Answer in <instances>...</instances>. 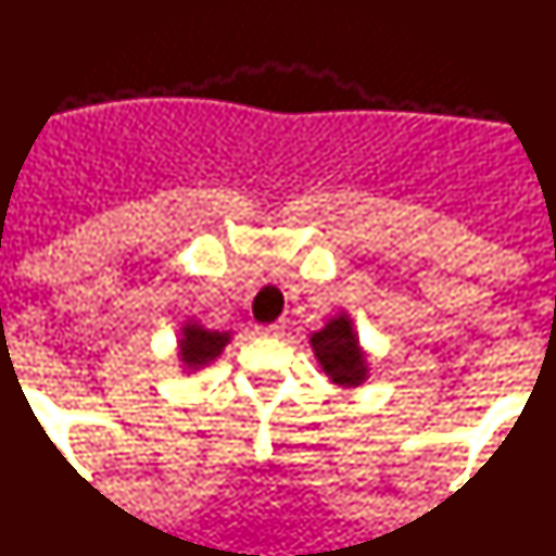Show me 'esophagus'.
Listing matches in <instances>:
<instances>
[{
    "mask_svg": "<svg viewBox=\"0 0 556 556\" xmlns=\"http://www.w3.org/2000/svg\"><path fill=\"white\" fill-rule=\"evenodd\" d=\"M282 330H285V320H277V323H269V326L258 328V333H262V336H279Z\"/></svg>",
    "mask_w": 556,
    "mask_h": 556,
    "instance_id": "obj_1",
    "label": "esophagus"
}]
</instances>
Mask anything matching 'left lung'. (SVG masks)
<instances>
[{
    "label": "left lung",
    "mask_w": 556,
    "mask_h": 556,
    "mask_svg": "<svg viewBox=\"0 0 556 556\" xmlns=\"http://www.w3.org/2000/svg\"><path fill=\"white\" fill-rule=\"evenodd\" d=\"M320 369L339 388H359L369 377L367 351L362 349L354 323L346 313L330 318L320 330L311 336Z\"/></svg>",
    "instance_id": "obj_1"
}]
</instances>
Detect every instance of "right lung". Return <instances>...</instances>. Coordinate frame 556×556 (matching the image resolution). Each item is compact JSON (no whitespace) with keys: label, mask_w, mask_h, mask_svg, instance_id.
<instances>
[{"label":"right lung","mask_w":556,"mask_h":556,"mask_svg":"<svg viewBox=\"0 0 556 556\" xmlns=\"http://www.w3.org/2000/svg\"><path fill=\"white\" fill-rule=\"evenodd\" d=\"M230 343V330H210L200 323H185L179 336V364L185 371H197L215 362Z\"/></svg>","instance_id":"add662e5"}]
</instances>
